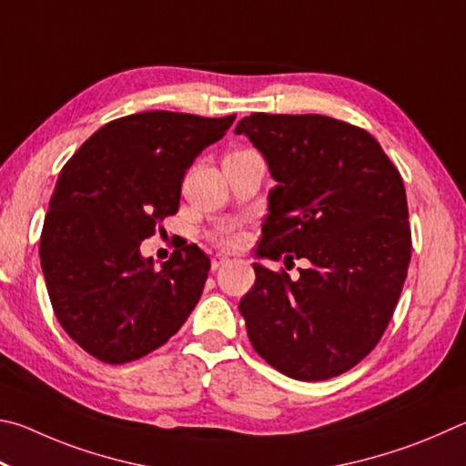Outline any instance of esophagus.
<instances>
[{
	"instance_id": "obj_1",
	"label": "esophagus",
	"mask_w": 466,
	"mask_h": 466,
	"mask_svg": "<svg viewBox=\"0 0 466 466\" xmlns=\"http://www.w3.org/2000/svg\"><path fill=\"white\" fill-rule=\"evenodd\" d=\"M228 262H231V259H228L227 256L217 254V256H212V259H210V268H212V270H218L220 266H225V264H228Z\"/></svg>"
}]
</instances>
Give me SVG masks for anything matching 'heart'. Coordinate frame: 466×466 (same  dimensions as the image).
I'll use <instances>...</instances> for the list:
<instances>
[{"label":"heart","mask_w":466,"mask_h":466,"mask_svg":"<svg viewBox=\"0 0 466 466\" xmlns=\"http://www.w3.org/2000/svg\"><path fill=\"white\" fill-rule=\"evenodd\" d=\"M238 241H239V235H238V233L227 231V233H223V235H218V243H223V246H227V248L238 246Z\"/></svg>","instance_id":"b5f03b06"}]
</instances>
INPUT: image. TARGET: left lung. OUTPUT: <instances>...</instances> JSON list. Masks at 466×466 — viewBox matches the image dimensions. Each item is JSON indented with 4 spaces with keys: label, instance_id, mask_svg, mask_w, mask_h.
I'll return each mask as SVG.
<instances>
[{
    "label": "left lung",
    "instance_id": "8db88e82",
    "mask_svg": "<svg viewBox=\"0 0 466 466\" xmlns=\"http://www.w3.org/2000/svg\"><path fill=\"white\" fill-rule=\"evenodd\" d=\"M276 186L259 259H309L299 280L254 264L239 303L256 352L297 380H325L370 354L393 317L411 233L403 179L366 130L321 114L239 120Z\"/></svg>",
    "mask_w": 466,
    "mask_h": 466
}]
</instances>
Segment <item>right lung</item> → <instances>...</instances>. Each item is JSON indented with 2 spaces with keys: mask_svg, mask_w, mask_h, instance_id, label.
<instances>
[{
  "mask_svg": "<svg viewBox=\"0 0 466 466\" xmlns=\"http://www.w3.org/2000/svg\"><path fill=\"white\" fill-rule=\"evenodd\" d=\"M233 120L130 114L97 128L61 169L40 266L56 319L97 360L122 364L153 352L198 303L208 256L184 246L155 270L141 241L176 215L186 169Z\"/></svg>",
  "mask_w": 466,
  "mask_h": 466,
  "instance_id": "right-lung-1",
  "label": "right lung"
}]
</instances>
